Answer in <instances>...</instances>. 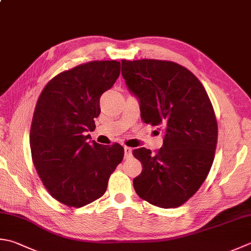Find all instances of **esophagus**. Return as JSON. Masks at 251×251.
I'll return each instance as SVG.
<instances>
[{
  "instance_id": "esophagus-1",
  "label": "esophagus",
  "mask_w": 251,
  "mask_h": 251,
  "mask_svg": "<svg viewBox=\"0 0 251 251\" xmlns=\"http://www.w3.org/2000/svg\"><path fill=\"white\" fill-rule=\"evenodd\" d=\"M131 151L132 149L129 147H124V153H125V159H128L131 156Z\"/></svg>"
}]
</instances>
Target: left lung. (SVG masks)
<instances>
[{
  "mask_svg": "<svg viewBox=\"0 0 251 251\" xmlns=\"http://www.w3.org/2000/svg\"><path fill=\"white\" fill-rule=\"evenodd\" d=\"M122 75L139 98L146 124L163 131V147L132 150L142 164L134 188L142 200L169 209L184 204L197 193L212 166L218 123L200 80L171 61L122 60Z\"/></svg>",
  "mask_w": 251,
  "mask_h": 251,
  "instance_id": "1",
  "label": "left lung"
}]
</instances>
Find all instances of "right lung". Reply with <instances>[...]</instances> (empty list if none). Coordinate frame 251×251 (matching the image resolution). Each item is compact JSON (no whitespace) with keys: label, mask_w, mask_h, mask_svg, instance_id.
I'll list each match as a JSON object with an SVG mask.
<instances>
[{"label":"right lung","mask_w":251,"mask_h":251,"mask_svg":"<svg viewBox=\"0 0 251 251\" xmlns=\"http://www.w3.org/2000/svg\"><path fill=\"white\" fill-rule=\"evenodd\" d=\"M117 61H91L64 71L49 81L34 107L31 158L54 199L81 208L104 195L124 148L87 142L100 115V97L120 76Z\"/></svg>","instance_id":"obj_1"}]
</instances>
